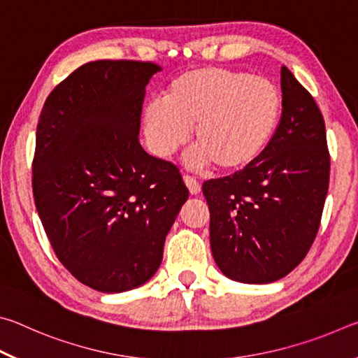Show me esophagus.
Instances as JSON below:
<instances>
[{
  "mask_svg": "<svg viewBox=\"0 0 358 358\" xmlns=\"http://www.w3.org/2000/svg\"><path fill=\"white\" fill-rule=\"evenodd\" d=\"M183 180H185L187 189H189L191 194H199V192H201V183H199V181H197L196 178L186 173L185 177H183Z\"/></svg>",
  "mask_w": 358,
  "mask_h": 358,
  "instance_id": "esophagus-1",
  "label": "esophagus"
}]
</instances>
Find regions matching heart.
<instances>
[{
	"mask_svg": "<svg viewBox=\"0 0 358 358\" xmlns=\"http://www.w3.org/2000/svg\"><path fill=\"white\" fill-rule=\"evenodd\" d=\"M282 112L280 88L262 76L226 68H201L178 76L164 101L143 112L151 151L164 157L185 145L194 127V159L222 172L254 164L275 137Z\"/></svg>",
	"mask_w": 358,
	"mask_h": 358,
	"instance_id": "obj_1",
	"label": "heart"
}]
</instances>
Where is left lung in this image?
<instances>
[{
	"label": "left lung",
	"instance_id": "obj_1",
	"mask_svg": "<svg viewBox=\"0 0 358 358\" xmlns=\"http://www.w3.org/2000/svg\"><path fill=\"white\" fill-rule=\"evenodd\" d=\"M281 90V120L262 156L202 185L211 252L234 281L265 284L290 273L310 251L322 217L330 180L324 117L286 66Z\"/></svg>",
	"mask_w": 358,
	"mask_h": 358
}]
</instances>
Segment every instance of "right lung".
I'll use <instances>...</instances> for the list:
<instances>
[{
    "mask_svg": "<svg viewBox=\"0 0 358 358\" xmlns=\"http://www.w3.org/2000/svg\"><path fill=\"white\" fill-rule=\"evenodd\" d=\"M162 68L98 59L59 82L42 107L33 196L66 270L101 292L138 287L159 268L187 191L180 169L141 147L145 87Z\"/></svg>",
    "mask_w": 358,
    "mask_h": 358,
    "instance_id": "add662e5",
    "label": "right lung"
}]
</instances>
